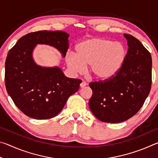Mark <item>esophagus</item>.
Wrapping results in <instances>:
<instances>
[{"instance_id": "1", "label": "esophagus", "mask_w": 158, "mask_h": 158, "mask_svg": "<svg viewBox=\"0 0 158 158\" xmlns=\"http://www.w3.org/2000/svg\"><path fill=\"white\" fill-rule=\"evenodd\" d=\"M85 85H86V83H85V81H82L81 84H80V87L84 88L85 86Z\"/></svg>"}]
</instances>
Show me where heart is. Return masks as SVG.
Returning <instances> with one entry per match:
<instances>
[{
	"label": "heart",
	"mask_w": 158,
	"mask_h": 158,
	"mask_svg": "<svg viewBox=\"0 0 158 158\" xmlns=\"http://www.w3.org/2000/svg\"><path fill=\"white\" fill-rule=\"evenodd\" d=\"M127 56L125 45L103 37H92L80 42L75 47V55L68 54L65 61L74 73L84 72L89 65V73L98 80L113 78L122 68Z\"/></svg>",
	"instance_id": "b5f03b06"
}]
</instances>
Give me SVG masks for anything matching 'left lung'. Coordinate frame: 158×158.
Instances as JSON below:
<instances>
[{
    "label": "left lung",
    "instance_id": "8db88e82",
    "mask_svg": "<svg viewBox=\"0 0 158 158\" xmlns=\"http://www.w3.org/2000/svg\"><path fill=\"white\" fill-rule=\"evenodd\" d=\"M128 49L122 68L105 81L91 82L89 107L100 121L118 123L137 113L150 93L152 83L151 53L131 35L124 34Z\"/></svg>",
    "mask_w": 158,
    "mask_h": 158
}]
</instances>
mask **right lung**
I'll return each instance as SVG.
<instances>
[{"label":"right lung","mask_w":158,"mask_h":158,"mask_svg":"<svg viewBox=\"0 0 158 158\" xmlns=\"http://www.w3.org/2000/svg\"><path fill=\"white\" fill-rule=\"evenodd\" d=\"M68 37V33L60 31L33 32L21 37L7 53L5 73L7 92L27 116L40 120L55 117L69 96L79 90L81 80L65 77L58 67L37 65L33 58V51L38 44L55 47L65 57Z\"/></svg>","instance_id":"obj_1"}]
</instances>
